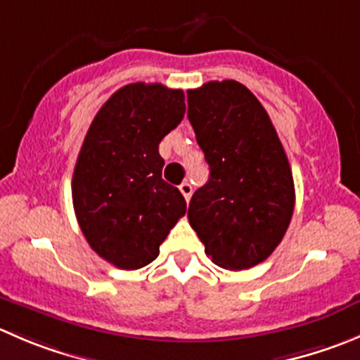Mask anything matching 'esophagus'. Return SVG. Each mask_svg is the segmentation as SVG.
<instances>
[{"mask_svg": "<svg viewBox=\"0 0 360 360\" xmlns=\"http://www.w3.org/2000/svg\"><path fill=\"white\" fill-rule=\"evenodd\" d=\"M179 191H181V193H183V197L186 198V200H190V198H191V191H193V188H191L190 183H183L179 186Z\"/></svg>", "mask_w": 360, "mask_h": 360, "instance_id": "obj_1", "label": "esophagus"}]
</instances>
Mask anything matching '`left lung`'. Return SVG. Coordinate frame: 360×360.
Returning <instances> with one entry per match:
<instances>
[{"label":"left lung","instance_id":"8db88e82","mask_svg":"<svg viewBox=\"0 0 360 360\" xmlns=\"http://www.w3.org/2000/svg\"><path fill=\"white\" fill-rule=\"evenodd\" d=\"M188 120L209 163V181L188 219L216 265L243 271L283 239L295 205L294 177L271 117L237 80L188 89Z\"/></svg>","mask_w":360,"mask_h":360}]
</instances>
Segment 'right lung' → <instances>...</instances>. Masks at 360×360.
<instances>
[{"label": "right lung", "instance_id": "right-lung-1", "mask_svg": "<svg viewBox=\"0 0 360 360\" xmlns=\"http://www.w3.org/2000/svg\"><path fill=\"white\" fill-rule=\"evenodd\" d=\"M183 89L135 82L102 105L72 179L77 221L89 246L127 271L151 264L186 200L162 179L158 144L183 121Z\"/></svg>", "mask_w": 360, "mask_h": 360}]
</instances>
